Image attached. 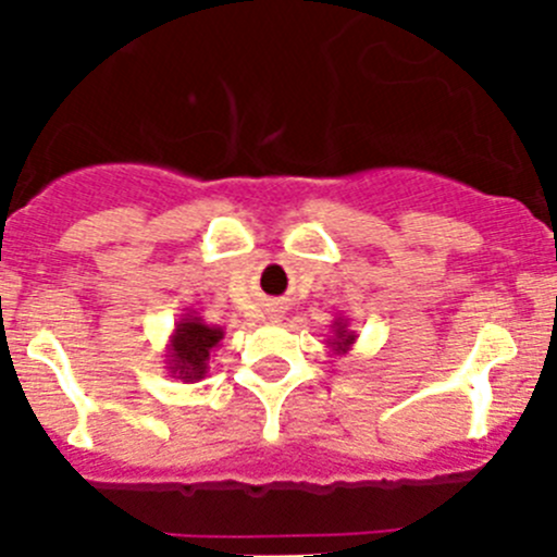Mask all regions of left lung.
<instances>
[{"label":"left lung","mask_w":557,"mask_h":557,"mask_svg":"<svg viewBox=\"0 0 557 557\" xmlns=\"http://www.w3.org/2000/svg\"><path fill=\"white\" fill-rule=\"evenodd\" d=\"M331 331H334V336H329V342H325V345L331 347V352H334V356H345V352L356 345V331L350 329V318L339 314V318L331 323Z\"/></svg>","instance_id":"8db88e82"}]
</instances>
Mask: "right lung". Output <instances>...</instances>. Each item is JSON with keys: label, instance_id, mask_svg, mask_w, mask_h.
Masks as SVG:
<instances>
[{"label": "right lung", "instance_id": "right-lung-1", "mask_svg": "<svg viewBox=\"0 0 557 557\" xmlns=\"http://www.w3.org/2000/svg\"><path fill=\"white\" fill-rule=\"evenodd\" d=\"M226 331L221 325H210L196 310H185L174 323V331L166 345V372L180 383H199L210 369V356L221 345Z\"/></svg>", "mask_w": 557, "mask_h": 557}]
</instances>
